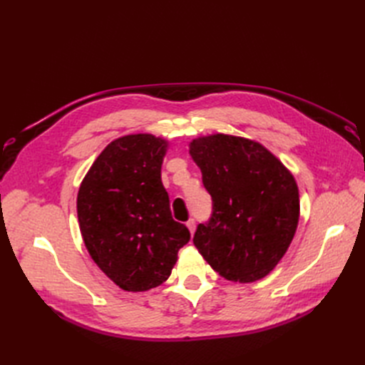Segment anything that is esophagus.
Segmentation results:
<instances>
[{"label":"esophagus","mask_w":365,"mask_h":365,"mask_svg":"<svg viewBox=\"0 0 365 365\" xmlns=\"http://www.w3.org/2000/svg\"><path fill=\"white\" fill-rule=\"evenodd\" d=\"M187 228L190 230V235H193V233H195L196 224H195V220H193V219H189V220H187Z\"/></svg>","instance_id":"obj_1"}]
</instances>
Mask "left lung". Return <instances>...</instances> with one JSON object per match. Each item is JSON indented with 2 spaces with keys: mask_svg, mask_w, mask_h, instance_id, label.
Instances as JSON below:
<instances>
[{
  "mask_svg": "<svg viewBox=\"0 0 365 365\" xmlns=\"http://www.w3.org/2000/svg\"><path fill=\"white\" fill-rule=\"evenodd\" d=\"M212 216L193 244L219 275L251 283L268 275L295 235L300 200L291 172L260 143L215 134L190 143Z\"/></svg>",
  "mask_w": 365,
  "mask_h": 365,
  "instance_id": "8db88e82",
  "label": "left lung"
}]
</instances>
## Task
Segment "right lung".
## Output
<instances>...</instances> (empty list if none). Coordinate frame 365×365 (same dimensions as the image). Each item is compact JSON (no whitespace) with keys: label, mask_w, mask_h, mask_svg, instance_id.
Listing matches in <instances>:
<instances>
[{"label":"right lung","mask_w":365,"mask_h":365,"mask_svg":"<svg viewBox=\"0 0 365 365\" xmlns=\"http://www.w3.org/2000/svg\"><path fill=\"white\" fill-rule=\"evenodd\" d=\"M168 141L150 134L114 140L77 195V217L93 260L121 289L148 291L169 279L190 231L172 217L161 182Z\"/></svg>","instance_id":"1"}]
</instances>
